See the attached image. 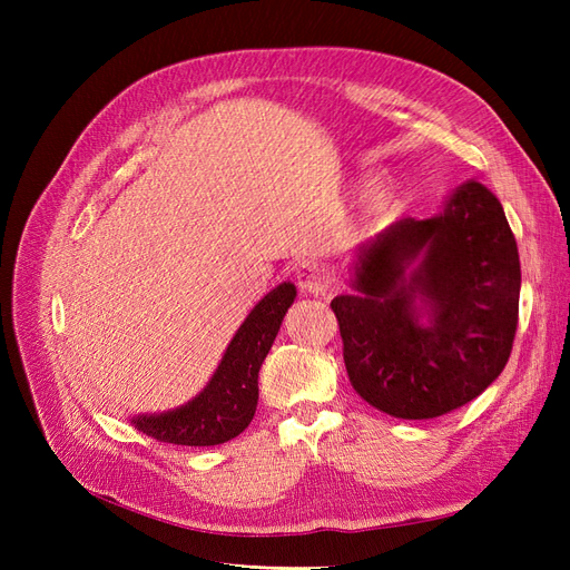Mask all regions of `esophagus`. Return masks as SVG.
Returning <instances> with one entry per match:
<instances>
[{
    "label": "esophagus",
    "mask_w": 570,
    "mask_h": 570,
    "mask_svg": "<svg viewBox=\"0 0 570 570\" xmlns=\"http://www.w3.org/2000/svg\"><path fill=\"white\" fill-rule=\"evenodd\" d=\"M295 281H297V285H299L304 295H323L325 287H327L325 275H323V271L316 262H302L295 268Z\"/></svg>",
    "instance_id": "34e87169"
}]
</instances>
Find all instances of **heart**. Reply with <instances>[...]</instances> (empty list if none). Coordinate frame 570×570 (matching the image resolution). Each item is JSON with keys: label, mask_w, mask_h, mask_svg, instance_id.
<instances>
[{"label": "heart", "mask_w": 570, "mask_h": 570, "mask_svg": "<svg viewBox=\"0 0 570 570\" xmlns=\"http://www.w3.org/2000/svg\"><path fill=\"white\" fill-rule=\"evenodd\" d=\"M392 206V193L390 187L383 180H373L368 183L364 197H361V216L368 223L381 220Z\"/></svg>", "instance_id": "heart-1"}]
</instances>
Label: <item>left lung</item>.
<instances>
[{
    "mask_svg": "<svg viewBox=\"0 0 570 570\" xmlns=\"http://www.w3.org/2000/svg\"><path fill=\"white\" fill-rule=\"evenodd\" d=\"M352 295L331 306L354 390L394 419H438L504 371L519 325L521 262L502 204L465 180L428 218L358 245Z\"/></svg>",
    "mask_w": 570,
    "mask_h": 570,
    "instance_id": "obj_1",
    "label": "left lung"
}]
</instances>
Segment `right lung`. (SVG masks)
<instances>
[{
	"instance_id": "right-lung-1",
	"label": "right lung",
	"mask_w": 570,
	"mask_h": 570,
	"mask_svg": "<svg viewBox=\"0 0 570 570\" xmlns=\"http://www.w3.org/2000/svg\"><path fill=\"white\" fill-rule=\"evenodd\" d=\"M295 297L297 287L292 283L273 287L237 327L199 394L164 413H140L130 423L154 440L183 446H214L237 438L254 419L258 368Z\"/></svg>"
}]
</instances>
